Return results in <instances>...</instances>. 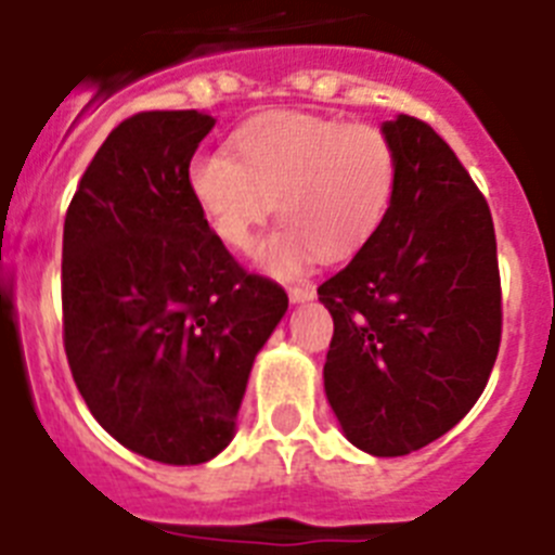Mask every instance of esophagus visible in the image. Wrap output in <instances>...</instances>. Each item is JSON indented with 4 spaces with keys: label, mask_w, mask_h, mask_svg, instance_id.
I'll use <instances>...</instances> for the list:
<instances>
[{
    "label": "esophagus",
    "mask_w": 555,
    "mask_h": 555,
    "mask_svg": "<svg viewBox=\"0 0 555 555\" xmlns=\"http://www.w3.org/2000/svg\"><path fill=\"white\" fill-rule=\"evenodd\" d=\"M287 296H291L293 305H301V301H310V298H315V284H310V282L291 284V291H287Z\"/></svg>",
    "instance_id": "esophagus-1"
}]
</instances>
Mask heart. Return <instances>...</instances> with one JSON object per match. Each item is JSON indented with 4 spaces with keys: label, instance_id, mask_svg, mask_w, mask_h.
<instances>
[{
    "label": "heart",
    "instance_id": "1",
    "mask_svg": "<svg viewBox=\"0 0 555 555\" xmlns=\"http://www.w3.org/2000/svg\"><path fill=\"white\" fill-rule=\"evenodd\" d=\"M231 151L234 158H192V197L220 243L240 254L276 206L284 225L259 262L279 276L301 271L312 254L340 259L363 248L397 192V147L377 125L273 111L240 125Z\"/></svg>",
    "mask_w": 555,
    "mask_h": 555
}]
</instances>
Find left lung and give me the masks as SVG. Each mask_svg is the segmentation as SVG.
Here are the masks:
<instances>
[{
  "instance_id": "8db88e82",
  "label": "left lung",
  "mask_w": 555,
  "mask_h": 555,
  "mask_svg": "<svg viewBox=\"0 0 555 555\" xmlns=\"http://www.w3.org/2000/svg\"><path fill=\"white\" fill-rule=\"evenodd\" d=\"M397 192L374 237L318 287L335 332L324 388L346 438L379 457L452 430L483 393L503 335L483 192L416 117L385 122Z\"/></svg>"
}]
</instances>
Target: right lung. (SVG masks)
I'll return each mask as SVG.
<instances>
[{
	"label": "right lung",
	"mask_w": 555,
	"mask_h": 555,
	"mask_svg": "<svg viewBox=\"0 0 555 555\" xmlns=\"http://www.w3.org/2000/svg\"><path fill=\"white\" fill-rule=\"evenodd\" d=\"M215 119L139 111L108 133L64 220V349L91 416L158 464L234 436L250 365L287 310L209 229L190 162Z\"/></svg>",
	"instance_id": "right-lung-1"
}]
</instances>
